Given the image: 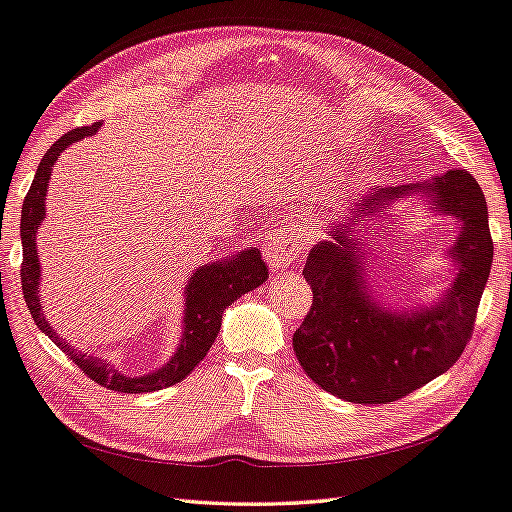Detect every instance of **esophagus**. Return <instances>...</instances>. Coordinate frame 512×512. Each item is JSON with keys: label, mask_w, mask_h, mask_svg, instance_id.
<instances>
[{"label": "esophagus", "mask_w": 512, "mask_h": 512, "mask_svg": "<svg viewBox=\"0 0 512 512\" xmlns=\"http://www.w3.org/2000/svg\"><path fill=\"white\" fill-rule=\"evenodd\" d=\"M299 244L293 235H288L284 228H277L268 235L266 242V262L273 270L293 266L295 255L299 253Z\"/></svg>", "instance_id": "esophagus-1"}]
</instances>
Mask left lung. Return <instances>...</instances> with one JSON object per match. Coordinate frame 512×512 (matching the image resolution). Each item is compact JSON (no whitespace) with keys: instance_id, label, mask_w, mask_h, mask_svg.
<instances>
[{"instance_id":"left-lung-1","label":"left lung","mask_w":512,"mask_h":512,"mask_svg":"<svg viewBox=\"0 0 512 512\" xmlns=\"http://www.w3.org/2000/svg\"><path fill=\"white\" fill-rule=\"evenodd\" d=\"M404 194L426 196L460 222L449 256L456 282L433 307L406 314L379 305L363 277V240L354 235L368 214ZM330 239L310 248L304 277L313 306L293 335V350L313 382L353 404H388L433 382L462 357L473 335L479 299L493 264V239L482 188L468 170H446L410 186L370 188L348 217L326 228Z\"/></svg>"}]
</instances>
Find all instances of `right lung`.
<instances>
[{
  "label": "right lung",
  "mask_w": 512,
  "mask_h": 512,
  "mask_svg": "<svg viewBox=\"0 0 512 512\" xmlns=\"http://www.w3.org/2000/svg\"><path fill=\"white\" fill-rule=\"evenodd\" d=\"M99 126L102 124L95 122L93 126L75 128L64 137H59L57 142L46 150V155L37 166L35 179L33 184H30V190L22 206V224H19L24 246L22 290L28 313L33 315L37 328L53 339V342L62 348L95 384L108 390H117V393H153V390H162L179 384L190 370L202 362L210 346H213L219 328H222L224 310L233 304L235 299L246 295L248 290L262 286L268 279V268L262 259V253H259V248H246L242 253L219 259V262L199 266L195 273L190 275L184 290V330L175 355L170 357L162 368H157L148 375L128 377L122 370L110 366L106 359L82 353V350H77L68 342H64L44 317L42 297H39V253L35 239L37 228L42 226L46 215V188L50 170H53L57 157L62 155L70 144H75L84 137H93Z\"/></svg>",
  "instance_id": "right-lung-1"
}]
</instances>
